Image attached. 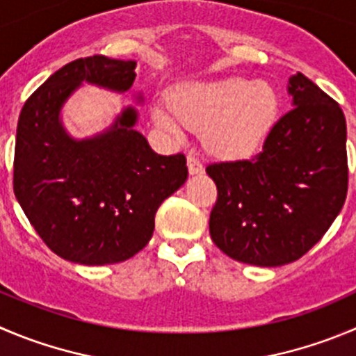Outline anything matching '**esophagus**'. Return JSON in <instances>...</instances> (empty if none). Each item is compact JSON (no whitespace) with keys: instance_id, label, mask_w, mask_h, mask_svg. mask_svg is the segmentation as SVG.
I'll list each match as a JSON object with an SVG mask.
<instances>
[{"instance_id":"1","label":"esophagus","mask_w":356,"mask_h":356,"mask_svg":"<svg viewBox=\"0 0 356 356\" xmlns=\"http://www.w3.org/2000/svg\"><path fill=\"white\" fill-rule=\"evenodd\" d=\"M187 165H188V172H191L192 176L202 175V172H204V165H202L201 161H199L197 157H194V155H188Z\"/></svg>"}]
</instances>
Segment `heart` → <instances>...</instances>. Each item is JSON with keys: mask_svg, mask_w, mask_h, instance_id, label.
I'll list each match as a JSON object with an SVG mask.
<instances>
[{"mask_svg": "<svg viewBox=\"0 0 356 356\" xmlns=\"http://www.w3.org/2000/svg\"><path fill=\"white\" fill-rule=\"evenodd\" d=\"M168 106L154 108L155 120L175 134L181 127L202 129L206 150L225 161L255 155L276 127L280 96L269 82L243 76L180 86Z\"/></svg>", "mask_w": 356, "mask_h": 356, "instance_id": "obj_1", "label": "heart"}]
</instances>
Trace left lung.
I'll return each mask as SVG.
<instances>
[{
  "label": "left lung",
  "mask_w": 356,
  "mask_h": 356,
  "mask_svg": "<svg viewBox=\"0 0 356 356\" xmlns=\"http://www.w3.org/2000/svg\"><path fill=\"white\" fill-rule=\"evenodd\" d=\"M292 110L250 161L209 164L218 199L209 234L243 264L277 267L309 252L343 209L348 192L346 118L302 73L290 76Z\"/></svg>",
  "instance_id": "left-lung-1"
}]
</instances>
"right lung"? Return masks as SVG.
I'll list each match as a JSON object with an SVG mask.
<instances>
[{"label":"right lung","mask_w":356,"mask_h":356,"mask_svg":"<svg viewBox=\"0 0 356 356\" xmlns=\"http://www.w3.org/2000/svg\"><path fill=\"white\" fill-rule=\"evenodd\" d=\"M134 70V60L106 56L71 60L20 111L13 192L43 243L70 262L104 266L136 255L154 234L159 206L187 181L184 154H155L134 129L136 108H124L96 136L76 140L64 129L60 110L82 83L127 92Z\"/></svg>","instance_id":"add662e5"}]
</instances>
